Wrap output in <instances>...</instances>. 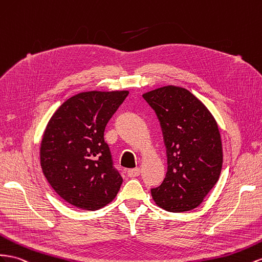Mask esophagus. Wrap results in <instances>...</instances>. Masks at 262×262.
Masks as SVG:
<instances>
[{"instance_id":"1","label":"esophagus","mask_w":262,"mask_h":262,"mask_svg":"<svg viewBox=\"0 0 262 262\" xmlns=\"http://www.w3.org/2000/svg\"><path fill=\"white\" fill-rule=\"evenodd\" d=\"M140 168L139 167H136V168H130L128 169V176H130V178H137V176L140 175Z\"/></svg>"}]
</instances>
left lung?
<instances>
[{
  "instance_id": "left-lung-1",
  "label": "left lung",
  "mask_w": 262,
  "mask_h": 262,
  "mask_svg": "<svg viewBox=\"0 0 262 262\" xmlns=\"http://www.w3.org/2000/svg\"><path fill=\"white\" fill-rule=\"evenodd\" d=\"M143 98L158 116L167 157L165 179L151 189L153 200L172 213L192 210L222 172L223 146L216 120L185 88L165 86Z\"/></svg>"
}]
</instances>
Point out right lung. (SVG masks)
Instances as JSON below:
<instances>
[{
    "mask_svg": "<svg viewBox=\"0 0 262 262\" xmlns=\"http://www.w3.org/2000/svg\"><path fill=\"white\" fill-rule=\"evenodd\" d=\"M129 91H86L63 102L40 143V166L63 201L97 210L117 196L122 178L114 166L105 125Z\"/></svg>",
    "mask_w": 262,
    "mask_h": 262,
    "instance_id": "right-lung-1",
    "label": "right lung"
}]
</instances>
